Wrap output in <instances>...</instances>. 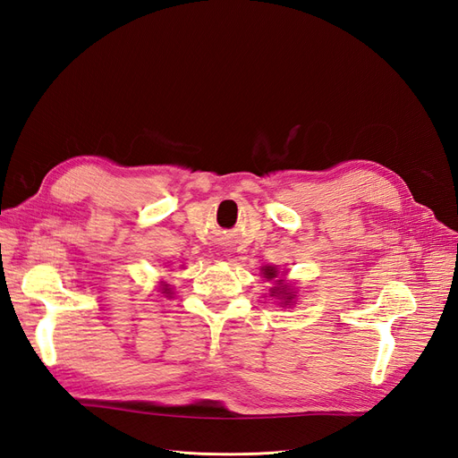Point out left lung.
Returning <instances> with one entry per match:
<instances>
[{"instance_id": "1", "label": "left lung", "mask_w": 458, "mask_h": 458, "mask_svg": "<svg viewBox=\"0 0 458 458\" xmlns=\"http://www.w3.org/2000/svg\"><path fill=\"white\" fill-rule=\"evenodd\" d=\"M261 271H263V276H266V279H275V276H276V269L271 267V266H266ZM275 294L283 296L284 306H290V303H293V300H294L293 290H290L286 284H283V281H276V286L273 288V296Z\"/></svg>"}]
</instances>
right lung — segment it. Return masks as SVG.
I'll use <instances>...</instances> for the list:
<instances>
[{
	"label": "right lung",
	"mask_w": 458,
	"mask_h": 458,
	"mask_svg": "<svg viewBox=\"0 0 458 458\" xmlns=\"http://www.w3.org/2000/svg\"><path fill=\"white\" fill-rule=\"evenodd\" d=\"M164 293H165V294H168V288H164Z\"/></svg>",
	"instance_id": "right-lung-1"
}]
</instances>
